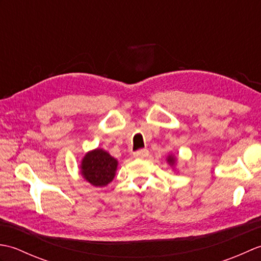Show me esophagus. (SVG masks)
I'll return each mask as SVG.
<instances>
[{
	"mask_svg": "<svg viewBox=\"0 0 261 261\" xmlns=\"http://www.w3.org/2000/svg\"><path fill=\"white\" fill-rule=\"evenodd\" d=\"M149 154V151L147 150V149H140V150H138L134 153L135 158H140V159H145L148 157Z\"/></svg>",
	"mask_w": 261,
	"mask_h": 261,
	"instance_id": "34e87169",
	"label": "esophagus"
}]
</instances>
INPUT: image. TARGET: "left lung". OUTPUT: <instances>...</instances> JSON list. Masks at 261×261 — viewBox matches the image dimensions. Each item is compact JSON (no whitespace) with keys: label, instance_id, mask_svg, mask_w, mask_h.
<instances>
[{"label":"left lung","instance_id":"left-lung-1","mask_svg":"<svg viewBox=\"0 0 261 261\" xmlns=\"http://www.w3.org/2000/svg\"><path fill=\"white\" fill-rule=\"evenodd\" d=\"M167 162H168L170 165H174V164H175V162H176V159H175L173 156H169Z\"/></svg>","mask_w":261,"mask_h":261}]
</instances>
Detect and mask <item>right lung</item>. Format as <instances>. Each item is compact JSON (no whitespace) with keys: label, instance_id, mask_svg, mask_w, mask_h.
<instances>
[{"label":"right lung","instance_id":"obj_1","mask_svg":"<svg viewBox=\"0 0 261 261\" xmlns=\"http://www.w3.org/2000/svg\"><path fill=\"white\" fill-rule=\"evenodd\" d=\"M118 162L103 149L87 152L82 160L81 173L93 186L102 187L113 180Z\"/></svg>","mask_w":261,"mask_h":261}]
</instances>
